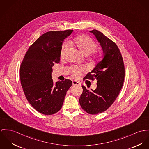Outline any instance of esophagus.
Masks as SVG:
<instances>
[{
    "label": "esophagus",
    "instance_id": "34e87169",
    "mask_svg": "<svg viewBox=\"0 0 149 149\" xmlns=\"http://www.w3.org/2000/svg\"><path fill=\"white\" fill-rule=\"evenodd\" d=\"M72 85H81V83L79 82H77V81H72Z\"/></svg>",
    "mask_w": 149,
    "mask_h": 149
}]
</instances>
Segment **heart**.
<instances>
[{
    "mask_svg": "<svg viewBox=\"0 0 149 149\" xmlns=\"http://www.w3.org/2000/svg\"><path fill=\"white\" fill-rule=\"evenodd\" d=\"M76 48L82 54L87 55L93 52L96 51L98 49L97 43L90 37L86 35H81L75 38L72 43ZM68 47L67 43H65L61 50V57L63 58L66 53ZM98 57V56H96ZM86 70V67L84 66H74L71 68V74L73 77L79 78L83 72Z\"/></svg>",
    "mask_w": 149,
    "mask_h": 149,
    "instance_id": "b5f03b06",
    "label": "heart"
}]
</instances>
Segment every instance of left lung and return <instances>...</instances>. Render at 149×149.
<instances>
[{
  "mask_svg": "<svg viewBox=\"0 0 149 149\" xmlns=\"http://www.w3.org/2000/svg\"><path fill=\"white\" fill-rule=\"evenodd\" d=\"M90 32L100 43L103 57L83 78L97 79V88L89 90L82 86L79 103L88 114H97L108 109L118 96L124 82L125 66L119 49L113 41L97 30Z\"/></svg>",
  "mask_w": 149,
  "mask_h": 149,
  "instance_id": "1",
  "label": "left lung"
}]
</instances>
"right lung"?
I'll use <instances>...</instances> for the list:
<instances>
[{
	"label": "right lung",
	"instance_id": "add662e5",
	"mask_svg": "<svg viewBox=\"0 0 149 149\" xmlns=\"http://www.w3.org/2000/svg\"><path fill=\"white\" fill-rule=\"evenodd\" d=\"M73 30L49 31L36 39L26 52L20 67V78L26 98L38 112L52 115L62 107L72 81L54 83L51 73L59 63L63 42Z\"/></svg>",
	"mask_w": 149,
	"mask_h": 149
}]
</instances>
